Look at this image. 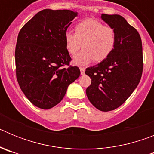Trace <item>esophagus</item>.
I'll use <instances>...</instances> for the list:
<instances>
[{"label":"esophagus","instance_id":"34e87169","mask_svg":"<svg viewBox=\"0 0 154 154\" xmlns=\"http://www.w3.org/2000/svg\"><path fill=\"white\" fill-rule=\"evenodd\" d=\"M80 72H81V75H84L85 74V68H80Z\"/></svg>","mask_w":154,"mask_h":154}]
</instances>
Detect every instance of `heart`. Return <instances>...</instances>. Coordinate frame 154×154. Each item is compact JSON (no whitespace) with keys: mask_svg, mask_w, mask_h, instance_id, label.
<instances>
[{"mask_svg":"<svg viewBox=\"0 0 154 154\" xmlns=\"http://www.w3.org/2000/svg\"><path fill=\"white\" fill-rule=\"evenodd\" d=\"M64 41L71 55H75L82 46V51L75 56L73 63L87 65L92 61L101 62L109 56L115 47L116 35L112 28L89 18L76 24L75 34L66 31Z\"/></svg>","mask_w":154,"mask_h":154,"instance_id":"obj_1","label":"heart"}]
</instances>
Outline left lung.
<instances>
[{
    "label": "left lung",
    "mask_w": 154,
    "mask_h": 154,
    "mask_svg": "<svg viewBox=\"0 0 154 154\" xmlns=\"http://www.w3.org/2000/svg\"><path fill=\"white\" fill-rule=\"evenodd\" d=\"M101 18L115 31L116 44L109 56L85 69L92 79L87 97L100 111L114 110L135 90L143 72V48L138 31L119 14H102Z\"/></svg>",
    "instance_id": "8db88e82"
}]
</instances>
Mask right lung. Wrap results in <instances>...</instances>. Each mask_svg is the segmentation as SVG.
I'll list each match as a JSON object with an SVG mask.
<instances>
[{
  "instance_id": "right-lung-1",
  "label": "right lung",
  "mask_w": 154,
  "mask_h": 154,
  "mask_svg": "<svg viewBox=\"0 0 154 154\" xmlns=\"http://www.w3.org/2000/svg\"><path fill=\"white\" fill-rule=\"evenodd\" d=\"M78 13L45 9L24 24L15 48L16 76L21 91L35 106L48 109L62 101L79 77L71 66L64 35Z\"/></svg>"
}]
</instances>
